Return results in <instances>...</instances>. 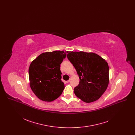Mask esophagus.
<instances>
[{"label": "esophagus", "mask_w": 135, "mask_h": 135, "mask_svg": "<svg viewBox=\"0 0 135 135\" xmlns=\"http://www.w3.org/2000/svg\"><path fill=\"white\" fill-rule=\"evenodd\" d=\"M70 81V80H67V81H66V83H69Z\"/></svg>", "instance_id": "obj_1"}]
</instances>
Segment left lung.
I'll use <instances>...</instances> for the list:
<instances>
[{"label": "left lung", "instance_id": "obj_1", "mask_svg": "<svg viewBox=\"0 0 135 135\" xmlns=\"http://www.w3.org/2000/svg\"><path fill=\"white\" fill-rule=\"evenodd\" d=\"M67 58L79 77V84L74 89L75 95L85 103L99 99L107 89L109 81L107 62L94 52L68 51Z\"/></svg>", "mask_w": 135, "mask_h": 135}]
</instances>
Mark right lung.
<instances>
[{
    "label": "right lung",
    "mask_w": 135,
    "mask_h": 135,
    "mask_svg": "<svg viewBox=\"0 0 135 135\" xmlns=\"http://www.w3.org/2000/svg\"><path fill=\"white\" fill-rule=\"evenodd\" d=\"M66 52L55 51L42 53L30 65V86L40 100L51 102L62 94L65 86L61 80L60 64L66 57Z\"/></svg>",
    "instance_id": "add662e5"
}]
</instances>
